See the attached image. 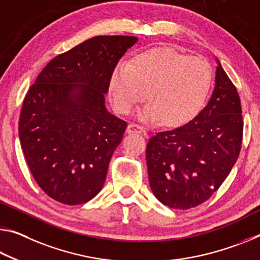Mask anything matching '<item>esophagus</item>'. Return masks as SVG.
Returning <instances> with one entry per match:
<instances>
[{"instance_id": "34e87169", "label": "esophagus", "mask_w": 260, "mask_h": 260, "mask_svg": "<svg viewBox=\"0 0 260 260\" xmlns=\"http://www.w3.org/2000/svg\"><path fill=\"white\" fill-rule=\"evenodd\" d=\"M127 132L128 133H145V127H142L139 123H129L127 127Z\"/></svg>"}]
</instances>
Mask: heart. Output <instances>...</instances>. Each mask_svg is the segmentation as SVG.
<instances>
[{
	"instance_id": "obj_1",
	"label": "heart",
	"mask_w": 260,
	"mask_h": 260,
	"mask_svg": "<svg viewBox=\"0 0 260 260\" xmlns=\"http://www.w3.org/2000/svg\"><path fill=\"white\" fill-rule=\"evenodd\" d=\"M213 73L203 57L168 47L135 55L117 66L110 78V100L115 111L127 114L141 101L148 102L139 117L148 122L160 119L166 126H180L203 110L212 86Z\"/></svg>"
}]
</instances>
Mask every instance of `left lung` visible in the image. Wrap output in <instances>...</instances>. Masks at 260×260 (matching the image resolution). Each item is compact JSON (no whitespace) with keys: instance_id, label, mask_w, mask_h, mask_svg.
<instances>
[{"instance_id":"left-lung-1","label":"left lung","mask_w":260,"mask_h":260,"mask_svg":"<svg viewBox=\"0 0 260 260\" xmlns=\"http://www.w3.org/2000/svg\"><path fill=\"white\" fill-rule=\"evenodd\" d=\"M215 88L201 112L178 128L158 132L146 150L154 196L170 208L188 209L212 197L240 155L241 100L216 59Z\"/></svg>"}]
</instances>
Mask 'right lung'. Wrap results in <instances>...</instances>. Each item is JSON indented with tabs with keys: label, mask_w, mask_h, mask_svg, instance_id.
<instances>
[{
	"label": "right lung",
	"mask_w": 260,
	"mask_h": 260,
	"mask_svg": "<svg viewBox=\"0 0 260 260\" xmlns=\"http://www.w3.org/2000/svg\"><path fill=\"white\" fill-rule=\"evenodd\" d=\"M97 36L49 61L28 89L19 117L20 147L37 184L64 205L88 203L105 183L127 122L105 108L115 66L137 43Z\"/></svg>",
	"instance_id": "1"
}]
</instances>
